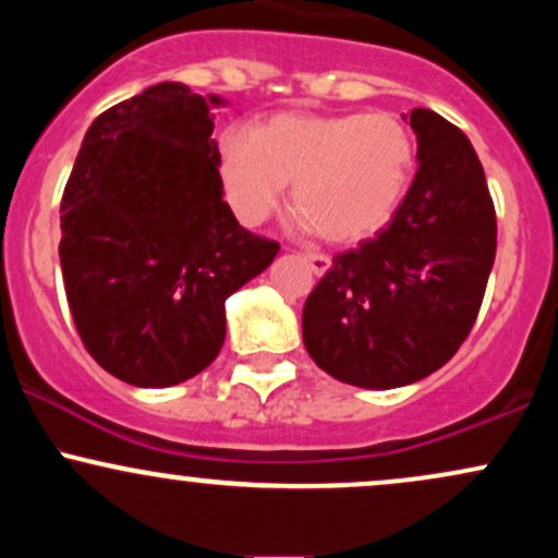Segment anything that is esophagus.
I'll use <instances>...</instances> for the list:
<instances>
[{"mask_svg": "<svg viewBox=\"0 0 558 558\" xmlns=\"http://www.w3.org/2000/svg\"><path fill=\"white\" fill-rule=\"evenodd\" d=\"M304 259L310 262V267H312V272L315 275H325L330 270V257H325V254H304Z\"/></svg>", "mask_w": 558, "mask_h": 558, "instance_id": "1", "label": "esophagus"}]
</instances>
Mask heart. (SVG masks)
Returning <instances> with one entry per match:
<instances>
[{"instance_id": "obj_1", "label": "heart", "mask_w": 558, "mask_h": 558, "mask_svg": "<svg viewBox=\"0 0 558 558\" xmlns=\"http://www.w3.org/2000/svg\"><path fill=\"white\" fill-rule=\"evenodd\" d=\"M417 168L412 131L388 112H280L220 136V178L243 226H259L293 183L301 230L330 243L373 239L399 213Z\"/></svg>"}]
</instances>
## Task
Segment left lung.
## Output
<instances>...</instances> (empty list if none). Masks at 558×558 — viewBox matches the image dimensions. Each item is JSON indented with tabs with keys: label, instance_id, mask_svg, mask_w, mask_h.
<instances>
[{
	"label": "left lung",
	"instance_id": "1",
	"mask_svg": "<svg viewBox=\"0 0 558 558\" xmlns=\"http://www.w3.org/2000/svg\"><path fill=\"white\" fill-rule=\"evenodd\" d=\"M417 175L375 239L332 257L304 304L319 369L360 388L417 383L457 354L496 259V209L470 138L438 112L409 114Z\"/></svg>",
	"mask_w": 558,
	"mask_h": 558
}]
</instances>
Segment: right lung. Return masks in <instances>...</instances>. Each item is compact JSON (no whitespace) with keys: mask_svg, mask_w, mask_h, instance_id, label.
Wrapping results in <instances>:
<instances>
[{"mask_svg":"<svg viewBox=\"0 0 558 558\" xmlns=\"http://www.w3.org/2000/svg\"><path fill=\"white\" fill-rule=\"evenodd\" d=\"M157 83L86 131L60 204V265L73 323L99 367L168 388L215 362L226 299L280 243L248 233L222 198L215 107Z\"/></svg>","mask_w":558,"mask_h":558,"instance_id":"obj_1","label":"right lung"}]
</instances>
